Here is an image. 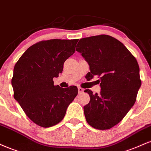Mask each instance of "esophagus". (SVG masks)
Instances as JSON below:
<instances>
[{
	"label": "esophagus",
	"instance_id": "esophagus-1",
	"mask_svg": "<svg viewBox=\"0 0 151 151\" xmlns=\"http://www.w3.org/2000/svg\"><path fill=\"white\" fill-rule=\"evenodd\" d=\"M78 93L79 94H81V93H83V91H84V90L83 89V88H78Z\"/></svg>",
	"mask_w": 151,
	"mask_h": 151
}]
</instances>
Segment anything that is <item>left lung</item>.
<instances>
[{"label": "left lung", "instance_id": "1", "mask_svg": "<svg viewBox=\"0 0 151 151\" xmlns=\"http://www.w3.org/2000/svg\"><path fill=\"white\" fill-rule=\"evenodd\" d=\"M76 51L90 66L88 81L100 77L101 91L90 90V102L84 106L86 121L93 128L105 130L117 124L134 106L141 86L138 62L121 42L102 35L83 38Z\"/></svg>", "mask_w": 151, "mask_h": 151}]
</instances>
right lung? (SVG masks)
Masks as SVG:
<instances>
[{"label":"right lung","mask_w":151,"mask_h":151,"mask_svg":"<svg viewBox=\"0 0 151 151\" xmlns=\"http://www.w3.org/2000/svg\"><path fill=\"white\" fill-rule=\"evenodd\" d=\"M78 40L42 41L28 48L14 67V98L37 125L50 127L64 117L78 95L76 86H55L53 78L63 71L65 60L75 53Z\"/></svg>","instance_id":"add662e5"}]
</instances>
